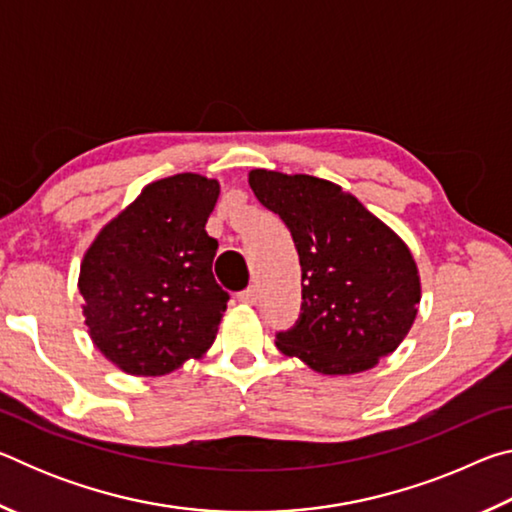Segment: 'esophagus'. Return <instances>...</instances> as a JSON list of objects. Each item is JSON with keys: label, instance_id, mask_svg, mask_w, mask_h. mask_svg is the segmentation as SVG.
<instances>
[{"label": "esophagus", "instance_id": "esophagus-1", "mask_svg": "<svg viewBox=\"0 0 512 512\" xmlns=\"http://www.w3.org/2000/svg\"><path fill=\"white\" fill-rule=\"evenodd\" d=\"M237 298H239V302H244V305H255L257 298H259L257 287H248L244 291H239Z\"/></svg>", "mask_w": 512, "mask_h": 512}]
</instances>
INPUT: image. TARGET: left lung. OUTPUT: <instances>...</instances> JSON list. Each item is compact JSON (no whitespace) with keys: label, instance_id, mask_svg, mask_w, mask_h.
Masks as SVG:
<instances>
[{"label":"left lung","instance_id":"left-lung-1","mask_svg":"<svg viewBox=\"0 0 512 512\" xmlns=\"http://www.w3.org/2000/svg\"><path fill=\"white\" fill-rule=\"evenodd\" d=\"M257 201L287 225L302 305L277 350L323 375H352L388 357L418 314L420 277L404 241L329 180L255 169Z\"/></svg>","mask_w":512,"mask_h":512}]
</instances>
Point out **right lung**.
Returning a JSON list of instances; mask_svg holds the SVG:
<instances>
[{
  "label": "right lung",
  "instance_id": "obj_1",
  "mask_svg": "<svg viewBox=\"0 0 512 512\" xmlns=\"http://www.w3.org/2000/svg\"><path fill=\"white\" fill-rule=\"evenodd\" d=\"M219 183L158 180L99 232L79 289L97 348L131 375H167L216 339L228 291L214 280L219 241L205 232Z\"/></svg>",
  "mask_w": 512,
  "mask_h": 512
}]
</instances>
